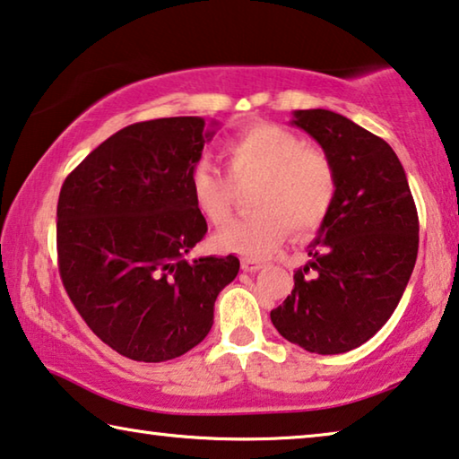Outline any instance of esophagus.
<instances>
[{
    "label": "esophagus",
    "instance_id": "obj_1",
    "mask_svg": "<svg viewBox=\"0 0 459 459\" xmlns=\"http://www.w3.org/2000/svg\"><path fill=\"white\" fill-rule=\"evenodd\" d=\"M241 268H243V272H259V270H264V264L262 262H255V259H243L241 262Z\"/></svg>",
    "mask_w": 459,
    "mask_h": 459
}]
</instances>
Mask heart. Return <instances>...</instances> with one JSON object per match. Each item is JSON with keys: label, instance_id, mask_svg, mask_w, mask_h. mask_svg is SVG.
<instances>
[{"label": "heart", "instance_id": "obj_1", "mask_svg": "<svg viewBox=\"0 0 459 459\" xmlns=\"http://www.w3.org/2000/svg\"><path fill=\"white\" fill-rule=\"evenodd\" d=\"M222 156L235 181L259 179L251 214L216 237L222 251L268 257L286 230L309 235L324 224L338 194L336 167L324 150L305 146L289 129L257 123L224 142ZM197 208L214 227L232 218V183L214 164L197 162L189 173Z\"/></svg>", "mask_w": 459, "mask_h": 459}]
</instances>
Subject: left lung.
I'll return each mask as SVG.
<instances>
[{"instance_id":"8db88e82","label":"left lung","mask_w":459,"mask_h":459,"mask_svg":"<svg viewBox=\"0 0 459 459\" xmlns=\"http://www.w3.org/2000/svg\"><path fill=\"white\" fill-rule=\"evenodd\" d=\"M330 156L338 194L295 272V289L270 313L292 344L340 354L373 338L404 295L419 253V214L404 167L385 140L325 108L295 111Z\"/></svg>"}]
</instances>
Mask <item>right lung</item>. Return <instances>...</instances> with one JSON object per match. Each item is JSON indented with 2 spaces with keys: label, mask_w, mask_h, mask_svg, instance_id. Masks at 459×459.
Here are the masks:
<instances>
[{
  "label": "right lung",
  "mask_w": 459,
  "mask_h": 459,
  "mask_svg": "<svg viewBox=\"0 0 459 459\" xmlns=\"http://www.w3.org/2000/svg\"><path fill=\"white\" fill-rule=\"evenodd\" d=\"M214 127L202 117L134 123L61 186V282L88 327L132 360H170L200 344L218 292L238 273L235 255L187 257L208 230L189 173Z\"/></svg>",
  "instance_id": "obj_1"
}]
</instances>
